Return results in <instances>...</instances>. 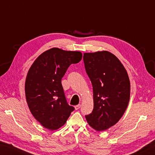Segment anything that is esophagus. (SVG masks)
Listing matches in <instances>:
<instances>
[{
	"label": "esophagus",
	"instance_id": "34e87169",
	"mask_svg": "<svg viewBox=\"0 0 155 155\" xmlns=\"http://www.w3.org/2000/svg\"><path fill=\"white\" fill-rule=\"evenodd\" d=\"M81 107V104H78V105H76L75 107H74V108H75V110H78V109H79Z\"/></svg>",
	"mask_w": 155,
	"mask_h": 155
}]
</instances>
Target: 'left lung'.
Wrapping results in <instances>:
<instances>
[{"label": "left lung", "instance_id": "obj_1", "mask_svg": "<svg viewBox=\"0 0 155 155\" xmlns=\"http://www.w3.org/2000/svg\"><path fill=\"white\" fill-rule=\"evenodd\" d=\"M83 60L93 85L94 103L92 113L85 117L93 129L103 131L114 126L128 107L130 79L119 59L107 51L84 53Z\"/></svg>", "mask_w": 155, "mask_h": 155}]
</instances>
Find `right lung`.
I'll use <instances>...</instances> for the list:
<instances>
[{
	"label": "right lung",
	"mask_w": 155,
	"mask_h": 155,
	"mask_svg": "<svg viewBox=\"0 0 155 155\" xmlns=\"http://www.w3.org/2000/svg\"><path fill=\"white\" fill-rule=\"evenodd\" d=\"M82 53L53 48L39 55L27 72L25 91L29 110L44 128L56 130L65 124L74 107L69 105L61 83L70 65Z\"/></svg>",
	"instance_id": "1"
}]
</instances>
